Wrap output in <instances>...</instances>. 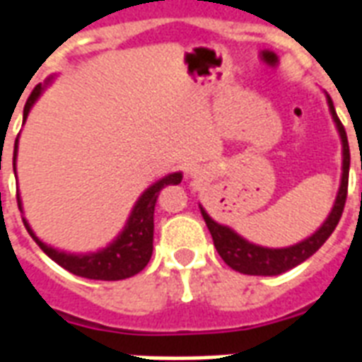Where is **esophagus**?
<instances>
[{
	"label": "esophagus",
	"mask_w": 362,
	"mask_h": 362,
	"mask_svg": "<svg viewBox=\"0 0 362 362\" xmlns=\"http://www.w3.org/2000/svg\"><path fill=\"white\" fill-rule=\"evenodd\" d=\"M187 173H189V176H192V178H197V176L203 175V170H201V167H192V169L187 170Z\"/></svg>",
	"instance_id": "esophagus-1"
}]
</instances>
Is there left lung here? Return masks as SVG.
Segmentation results:
<instances>
[{
	"instance_id": "left-lung-1",
	"label": "left lung",
	"mask_w": 362,
	"mask_h": 362,
	"mask_svg": "<svg viewBox=\"0 0 362 362\" xmlns=\"http://www.w3.org/2000/svg\"><path fill=\"white\" fill-rule=\"evenodd\" d=\"M327 99H329V109H331L332 120L337 124L344 146L342 182H340V189H338L337 201H334V206H332L331 214H329V218L325 220V223H323L312 237L306 238V240L298 242L295 246L272 250V247L255 246L252 242H247L242 237H238L237 233L233 231V229H229V227L216 223V221L204 212L203 206H201V214H203L204 221H206V227H209L210 235H212L216 250L220 253V257L223 259L233 270H238L242 274L250 276L281 274V272H286V270L293 269V267H297V264H300L308 257H312V255L325 244L327 238L331 237L332 231L337 229L338 221L342 218L344 206H346V197H348L349 144L346 129H344L342 122H340V118L337 116L332 99L329 98V95H327Z\"/></svg>"
}]
</instances>
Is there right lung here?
<instances>
[{
    "mask_svg": "<svg viewBox=\"0 0 362 362\" xmlns=\"http://www.w3.org/2000/svg\"><path fill=\"white\" fill-rule=\"evenodd\" d=\"M41 92L42 86L37 84L24 105V120L28 118L31 105L35 103ZM16 150H18V139L14 141L13 165L16 163ZM180 182L182 173H173V175L165 176L159 182H156L153 186L148 187L146 192L139 197L135 209L131 210V216L127 223H125L124 231L118 235V238L110 246H107L105 250H99L95 253L76 255V253L59 252L56 247L47 246L45 242L39 240L35 237V233L31 231L30 223L24 218H22V221H24L25 229L31 235V238L37 242V246L41 247L42 252L47 253L52 261H56L59 267H64L65 270H69V272L76 276H82V278H88V280H125V278H131L136 272H141L148 264L150 257H152L153 210H156L159 192L165 186H169V184H180ZM16 203H18V209L22 210L18 193H16Z\"/></svg>",
    "mask_w": 362,
    "mask_h": 362,
    "instance_id": "1",
    "label": "right lung"
}]
</instances>
